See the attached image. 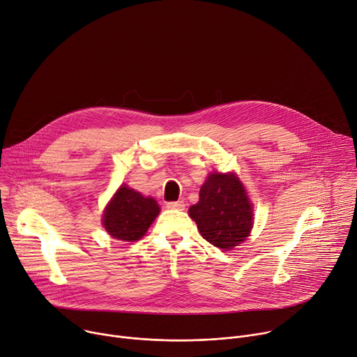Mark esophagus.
<instances>
[{
  "label": "esophagus",
  "mask_w": 357,
  "mask_h": 357,
  "mask_svg": "<svg viewBox=\"0 0 357 357\" xmlns=\"http://www.w3.org/2000/svg\"><path fill=\"white\" fill-rule=\"evenodd\" d=\"M168 209H176V211H183L185 209V202L183 201H175V202H168L167 204Z\"/></svg>",
  "instance_id": "34e87169"
}]
</instances>
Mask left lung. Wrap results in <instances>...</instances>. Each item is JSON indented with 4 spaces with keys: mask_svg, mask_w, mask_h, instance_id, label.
<instances>
[{
    "mask_svg": "<svg viewBox=\"0 0 357 357\" xmlns=\"http://www.w3.org/2000/svg\"><path fill=\"white\" fill-rule=\"evenodd\" d=\"M188 212L204 239L225 250L242 243L253 226L252 204L235 172L211 174Z\"/></svg>",
    "mask_w": 357,
    "mask_h": 357,
    "instance_id": "left-lung-1",
    "label": "left lung"
}]
</instances>
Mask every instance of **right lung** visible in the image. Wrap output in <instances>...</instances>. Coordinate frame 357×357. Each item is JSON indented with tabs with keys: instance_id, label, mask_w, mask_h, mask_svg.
I'll list each match as a JSON object with an SVG mask.
<instances>
[{
	"instance_id": "1",
	"label": "right lung",
	"mask_w": 357,
	"mask_h": 357,
	"mask_svg": "<svg viewBox=\"0 0 357 357\" xmlns=\"http://www.w3.org/2000/svg\"><path fill=\"white\" fill-rule=\"evenodd\" d=\"M159 211L153 198L121 185L104 211L102 225L112 238L134 242L146 234Z\"/></svg>"
}]
</instances>
